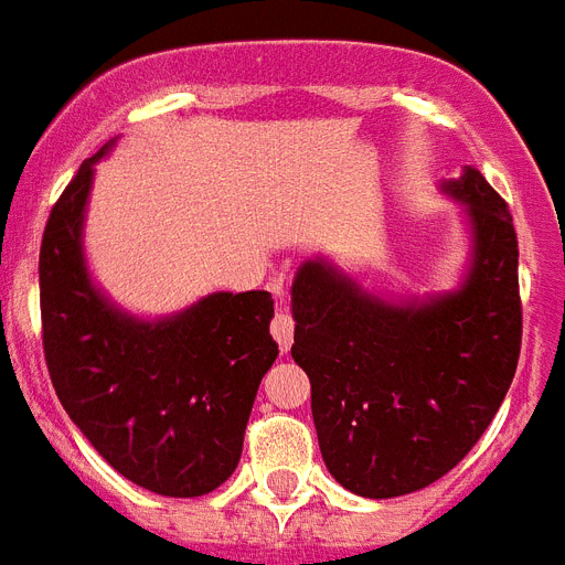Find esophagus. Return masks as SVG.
Wrapping results in <instances>:
<instances>
[{
	"instance_id": "1",
	"label": "esophagus",
	"mask_w": 565,
	"mask_h": 565,
	"mask_svg": "<svg viewBox=\"0 0 565 565\" xmlns=\"http://www.w3.org/2000/svg\"><path fill=\"white\" fill-rule=\"evenodd\" d=\"M269 330H273L275 341H278V348L287 353L292 344V330H296V321H292V316L287 310H278L275 312L273 324H269Z\"/></svg>"
}]
</instances>
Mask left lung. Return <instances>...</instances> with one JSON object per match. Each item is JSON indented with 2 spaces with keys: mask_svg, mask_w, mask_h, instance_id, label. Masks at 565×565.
<instances>
[{
  "mask_svg": "<svg viewBox=\"0 0 565 565\" xmlns=\"http://www.w3.org/2000/svg\"><path fill=\"white\" fill-rule=\"evenodd\" d=\"M443 192L466 203L471 264L457 290L385 301L324 258L292 281L296 359L310 376L327 471L387 500L436 482L486 434L520 359L516 232L473 166Z\"/></svg>",
  "mask_w": 565,
  "mask_h": 565,
  "instance_id": "obj_1",
  "label": "left lung"
}]
</instances>
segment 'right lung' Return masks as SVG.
Listing matches in <instances>:
<instances>
[{
  "instance_id": "right-lung-1",
  "label": "right lung",
  "mask_w": 565,
  "mask_h": 565,
  "mask_svg": "<svg viewBox=\"0 0 565 565\" xmlns=\"http://www.w3.org/2000/svg\"><path fill=\"white\" fill-rule=\"evenodd\" d=\"M79 166L40 246L42 348L65 414L114 471L163 497H201L230 480L260 379L278 344L273 296L212 292L146 321L111 305L85 267L83 221L94 163Z\"/></svg>"
}]
</instances>
